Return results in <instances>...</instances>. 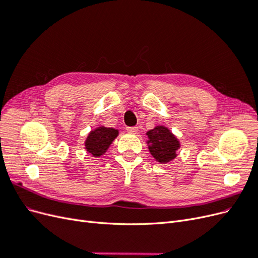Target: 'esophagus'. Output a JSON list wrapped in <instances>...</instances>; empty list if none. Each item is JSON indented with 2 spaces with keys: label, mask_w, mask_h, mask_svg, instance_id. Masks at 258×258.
<instances>
[{
  "label": "esophagus",
  "mask_w": 258,
  "mask_h": 258,
  "mask_svg": "<svg viewBox=\"0 0 258 258\" xmlns=\"http://www.w3.org/2000/svg\"><path fill=\"white\" fill-rule=\"evenodd\" d=\"M127 131L129 132V134L135 135V134H137V132L139 131V128H138V127H128V128H127Z\"/></svg>",
  "instance_id": "esophagus-1"
}]
</instances>
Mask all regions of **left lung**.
Returning a JSON list of instances; mask_svg holds the SVG:
<instances>
[{
	"label": "left lung",
	"instance_id": "obj_1",
	"mask_svg": "<svg viewBox=\"0 0 258 258\" xmlns=\"http://www.w3.org/2000/svg\"><path fill=\"white\" fill-rule=\"evenodd\" d=\"M148 150L153 157L160 163H166L176 157L179 142L167 127L157 126L147 131Z\"/></svg>",
	"mask_w": 258,
	"mask_h": 258
}]
</instances>
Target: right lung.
Here are the masks:
<instances>
[{
  "instance_id": "right-lung-1",
  "label": "right lung",
  "mask_w": 258,
  "mask_h": 258,
  "mask_svg": "<svg viewBox=\"0 0 258 258\" xmlns=\"http://www.w3.org/2000/svg\"><path fill=\"white\" fill-rule=\"evenodd\" d=\"M118 136V130L114 128L98 127L97 129L90 131L87 140L85 142L86 150L95 157H100L103 155L108 146L112 144L115 138Z\"/></svg>"
}]
</instances>
